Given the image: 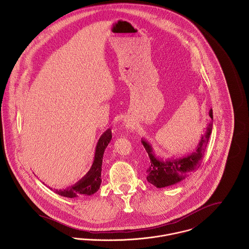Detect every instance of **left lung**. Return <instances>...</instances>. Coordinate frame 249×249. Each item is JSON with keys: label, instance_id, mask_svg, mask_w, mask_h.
I'll return each mask as SVG.
<instances>
[{"label": "left lung", "instance_id": "left-lung-1", "mask_svg": "<svg viewBox=\"0 0 249 249\" xmlns=\"http://www.w3.org/2000/svg\"><path fill=\"white\" fill-rule=\"evenodd\" d=\"M209 116L212 121L206 127V132L201 135L197 145L192 152L181 156L169 158L160 157L156 154L152 144L146 139L142 138V142L148 157L150 165L147 170V181L156 188H164L176 185L190 177L200 166L207 143L213 129V110H209Z\"/></svg>", "mask_w": 249, "mask_h": 249}]
</instances>
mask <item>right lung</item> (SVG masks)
<instances>
[{
	"label": "right lung",
	"instance_id": "1",
	"mask_svg": "<svg viewBox=\"0 0 249 249\" xmlns=\"http://www.w3.org/2000/svg\"><path fill=\"white\" fill-rule=\"evenodd\" d=\"M111 139V129L108 128L102 134L97 142L92 166L83 178L66 189H50L59 196L70 198H75L83 196H91L95 194L100 189L102 184V167L104 153Z\"/></svg>",
	"mask_w": 249,
	"mask_h": 249
}]
</instances>
